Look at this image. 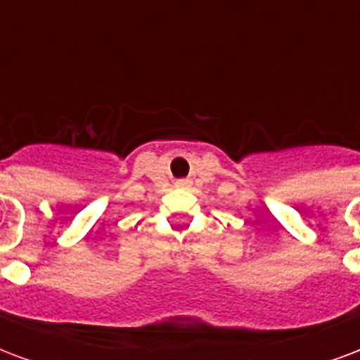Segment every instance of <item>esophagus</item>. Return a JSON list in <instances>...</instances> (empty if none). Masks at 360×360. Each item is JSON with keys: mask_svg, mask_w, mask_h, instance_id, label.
I'll use <instances>...</instances> for the list:
<instances>
[{"mask_svg": "<svg viewBox=\"0 0 360 360\" xmlns=\"http://www.w3.org/2000/svg\"><path fill=\"white\" fill-rule=\"evenodd\" d=\"M175 187L188 188V187H191V181H188V179H177V181H175Z\"/></svg>", "mask_w": 360, "mask_h": 360, "instance_id": "esophagus-1", "label": "esophagus"}]
</instances>
